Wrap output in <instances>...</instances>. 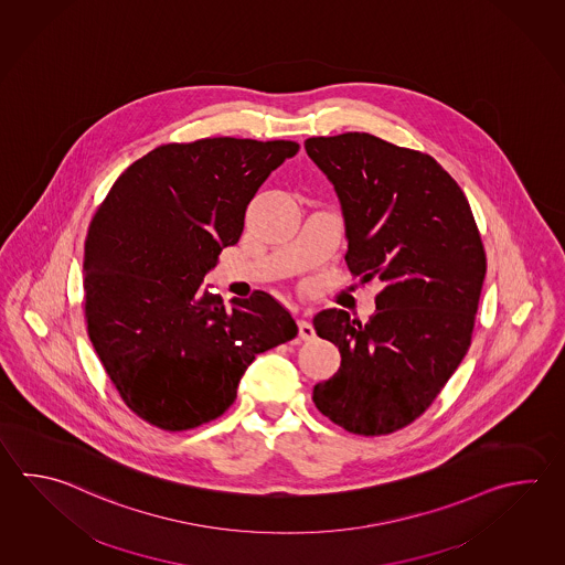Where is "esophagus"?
Here are the masks:
<instances>
[{
  "instance_id": "34e87169",
  "label": "esophagus",
  "mask_w": 565,
  "mask_h": 565,
  "mask_svg": "<svg viewBox=\"0 0 565 565\" xmlns=\"http://www.w3.org/2000/svg\"><path fill=\"white\" fill-rule=\"evenodd\" d=\"M298 328H300V338L303 342H311L313 338H316V330L311 328L310 322H306V320H300L298 323Z\"/></svg>"
}]
</instances>
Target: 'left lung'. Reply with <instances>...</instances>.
Instances as JSON below:
<instances>
[{
    "label": "left lung",
    "mask_w": 565,
    "mask_h": 565,
    "mask_svg": "<svg viewBox=\"0 0 565 565\" xmlns=\"http://www.w3.org/2000/svg\"><path fill=\"white\" fill-rule=\"evenodd\" d=\"M311 161L342 203L345 264L379 277L369 323L323 310L316 334L342 364L313 386V403L348 433L381 437L415 423L471 345L487 257L461 186L430 154L369 132L311 137Z\"/></svg>",
    "instance_id": "8db88e82"
}]
</instances>
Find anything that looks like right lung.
I'll list each match as a JSON object with an SVG mask.
<instances>
[{
    "instance_id": "right-lung-1",
    "label": "right lung",
    "mask_w": 565,
    "mask_h": 565,
    "mask_svg": "<svg viewBox=\"0 0 565 565\" xmlns=\"http://www.w3.org/2000/svg\"><path fill=\"white\" fill-rule=\"evenodd\" d=\"M294 140L199 139L147 152L116 179L84 245L88 335L128 408L179 433L220 418L257 354L298 335L265 291H201L245 209Z\"/></svg>"
}]
</instances>
